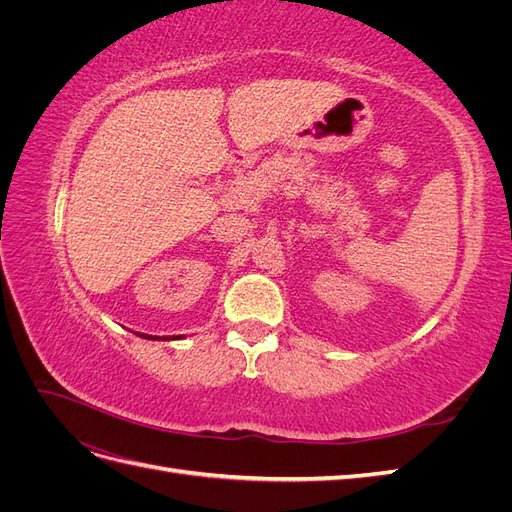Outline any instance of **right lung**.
<instances>
[{"label": "right lung", "mask_w": 512, "mask_h": 512, "mask_svg": "<svg viewBox=\"0 0 512 512\" xmlns=\"http://www.w3.org/2000/svg\"><path fill=\"white\" fill-rule=\"evenodd\" d=\"M141 337H147V339H170V337H151V335H141ZM173 339H179V337H173Z\"/></svg>", "instance_id": "1"}]
</instances>
